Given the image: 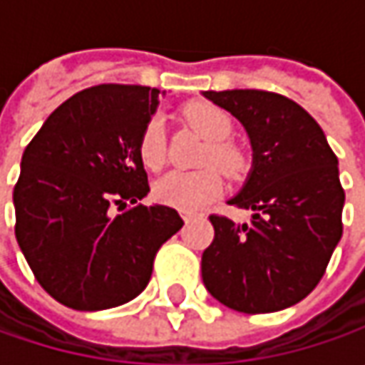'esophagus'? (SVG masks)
Returning <instances> with one entry per match:
<instances>
[{"label":"esophagus","mask_w":365,"mask_h":365,"mask_svg":"<svg viewBox=\"0 0 365 365\" xmlns=\"http://www.w3.org/2000/svg\"><path fill=\"white\" fill-rule=\"evenodd\" d=\"M197 215H199V213H195V211H180V217L185 219V221H187V223H189L190 219H195V217H197Z\"/></svg>","instance_id":"obj_1"}]
</instances>
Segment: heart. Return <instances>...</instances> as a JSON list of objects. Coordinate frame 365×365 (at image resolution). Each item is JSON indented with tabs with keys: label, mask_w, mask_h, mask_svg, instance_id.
Listing matches in <instances>:
<instances>
[{
	"label": "heart",
	"mask_w": 365,
	"mask_h": 365,
	"mask_svg": "<svg viewBox=\"0 0 365 365\" xmlns=\"http://www.w3.org/2000/svg\"><path fill=\"white\" fill-rule=\"evenodd\" d=\"M185 118L197 132L209 142L201 156V166H215L223 173H237L242 166L240 152L225 140L232 133L230 118L209 103H192L185 109ZM140 160L148 170H160L166 162L164 148V121L152 118L142 130L138 142ZM154 197L164 205L176 207L180 211H195L211 203L221 192V178L215 170H197V173H168L154 182Z\"/></svg>",
	"instance_id": "b5f03b06"
}]
</instances>
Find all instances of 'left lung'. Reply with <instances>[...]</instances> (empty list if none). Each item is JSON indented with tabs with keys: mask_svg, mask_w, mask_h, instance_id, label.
<instances>
[{
	"mask_svg": "<svg viewBox=\"0 0 365 365\" xmlns=\"http://www.w3.org/2000/svg\"><path fill=\"white\" fill-rule=\"evenodd\" d=\"M244 125L252 168L227 203L252 209L250 223L211 215L213 244L201 274L213 299L258 315L302 301L323 278L344 225L337 156L299 103L258 89L203 91Z\"/></svg>",
	"mask_w": 365,
	"mask_h": 365,
	"instance_id": "8db88e82",
	"label": "left lung"
}]
</instances>
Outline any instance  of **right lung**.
<instances>
[{
    "label": "right lung",
    "instance_id": "obj_1",
    "mask_svg": "<svg viewBox=\"0 0 365 365\" xmlns=\"http://www.w3.org/2000/svg\"><path fill=\"white\" fill-rule=\"evenodd\" d=\"M158 103L152 87L97 85L56 107L24 150L16 240L64 307L103 311L135 299L158 247L185 223L173 207L140 203L150 187L138 142ZM111 202L130 209L113 216Z\"/></svg>",
    "mask_w": 365,
    "mask_h": 365
}]
</instances>
